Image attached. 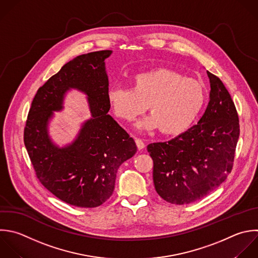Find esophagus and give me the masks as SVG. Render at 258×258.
I'll return each mask as SVG.
<instances>
[{
  "mask_svg": "<svg viewBox=\"0 0 258 258\" xmlns=\"http://www.w3.org/2000/svg\"><path fill=\"white\" fill-rule=\"evenodd\" d=\"M135 143L137 145V148L140 150V149H143L145 147V143L143 142V140L139 139V138H135Z\"/></svg>",
  "mask_w": 258,
  "mask_h": 258,
  "instance_id": "esophagus-1",
  "label": "esophagus"
}]
</instances>
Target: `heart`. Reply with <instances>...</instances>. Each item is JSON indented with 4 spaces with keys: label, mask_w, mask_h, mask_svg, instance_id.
<instances>
[{
    "label": "heart",
    "mask_w": 258,
    "mask_h": 258,
    "mask_svg": "<svg viewBox=\"0 0 258 258\" xmlns=\"http://www.w3.org/2000/svg\"><path fill=\"white\" fill-rule=\"evenodd\" d=\"M131 88L113 86L108 101L115 116L133 121L148 109L150 116L138 123L142 129H157L165 135L184 132L202 111L206 92L199 80L167 69L140 73L131 78Z\"/></svg>",
    "instance_id": "obj_1"
}]
</instances>
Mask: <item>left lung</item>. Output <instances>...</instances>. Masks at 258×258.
<instances>
[{"instance_id": "obj_1", "label": "left lung", "mask_w": 258, "mask_h": 258, "mask_svg": "<svg viewBox=\"0 0 258 258\" xmlns=\"http://www.w3.org/2000/svg\"><path fill=\"white\" fill-rule=\"evenodd\" d=\"M208 73L210 102L198 124L166 141L151 143L156 192L166 202L184 205L217 188L233 168L240 134L239 117L222 81Z\"/></svg>"}]
</instances>
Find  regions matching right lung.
Returning <instances> with one entry per match:
<instances>
[{"label":"right lung","instance_id":"right-lung-1","mask_svg":"<svg viewBox=\"0 0 258 258\" xmlns=\"http://www.w3.org/2000/svg\"><path fill=\"white\" fill-rule=\"evenodd\" d=\"M111 53L90 52L66 63L38 89L24 128V144L39 181L59 200L80 208L105 203L114 191L119 166L137 151L134 139L108 114L104 61ZM72 87L88 95L93 118L73 145L58 149L48 137L47 124Z\"/></svg>","mask_w":258,"mask_h":258}]
</instances>
